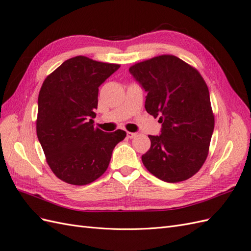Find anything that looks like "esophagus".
I'll return each mask as SVG.
<instances>
[{
	"label": "esophagus",
	"instance_id": "obj_1",
	"mask_svg": "<svg viewBox=\"0 0 251 251\" xmlns=\"http://www.w3.org/2000/svg\"><path fill=\"white\" fill-rule=\"evenodd\" d=\"M136 136V133H132V132H126V137L127 138H134Z\"/></svg>",
	"mask_w": 251,
	"mask_h": 251
}]
</instances>
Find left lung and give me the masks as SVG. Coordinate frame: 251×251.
Returning a JSON list of instances; mask_svg holds the SVG:
<instances>
[{"label":"left lung","instance_id":"1","mask_svg":"<svg viewBox=\"0 0 251 251\" xmlns=\"http://www.w3.org/2000/svg\"><path fill=\"white\" fill-rule=\"evenodd\" d=\"M147 91V112L162 124L149 135L151 148L141 159L155 177L170 183L187 180L206 160L215 116L209 91L199 71L179 57L163 54L130 67Z\"/></svg>","mask_w":251,"mask_h":251}]
</instances>
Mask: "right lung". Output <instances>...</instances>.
<instances>
[{
	"instance_id": "1",
	"label": "right lung",
	"mask_w": 251,
	"mask_h": 251,
	"mask_svg": "<svg viewBox=\"0 0 251 251\" xmlns=\"http://www.w3.org/2000/svg\"><path fill=\"white\" fill-rule=\"evenodd\" d=\"M120 65L78 55L45 78L39 94L36 135L51 171L72 185H86L107 171L126 133L94 127L98 87Z\"/></svg>"
}]
</instances>
